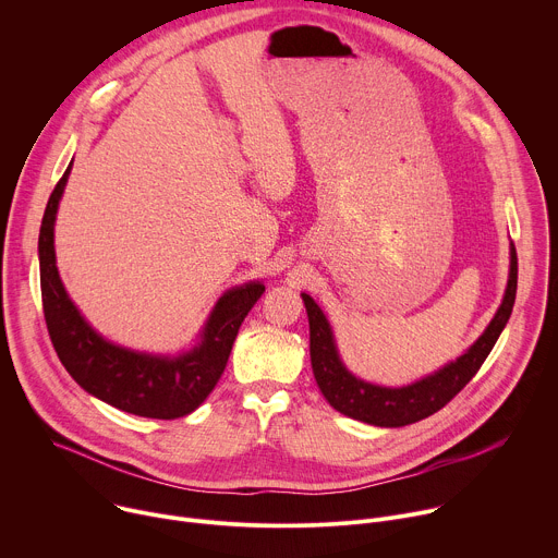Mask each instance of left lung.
<instances>
[{"mask_svg": "<svg viewBox=\"0 0 558 558\" xmlns=\"http://www.w3.org/2000/svg\"><path fill=\"white\" fill-rule=\"evenodd\" d=\"M517 250L510 243V274L504 300L486 327L463 355L448 362L439 371L407 384V386H379L355 377L342 362L331 325L323 308L315 300L302 293L306 315H308V349L311 366L317 386H320L327 402L342 415L381 428H400L430 417L444 409L452 397L476 375L486 357L490 355L495 342L506 329L517 298Z\"/></svg>", "mask_w": 558, "mask_h": 558, "instance_id": "1", "label": "left lung"}]
</instances>
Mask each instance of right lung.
Segmentation results:
<instances>
[{
  "label": "right lung",
  "mask_w": 558,
  "mask_h": 558,
  "mask_svg": "<svg viewBox=\"0 0 558 558\" xmlns=\"http://www.w3.org/2000/svg\"><path fill=\"white\" fill-rule=\"evenodd\" d=\"M72 163L52 190L39 229V280L52 347L72 379L97 400L151 420H177L196 411L220 379L233 340L265 291L254 280L227 289L214 304L192 349L179 355L132 351L106 340L70 300L54 258V220Z\"/></svg>",
  "instance_id": "right-lung-1"
}]
</instances>
